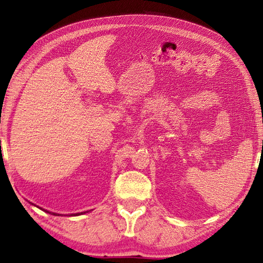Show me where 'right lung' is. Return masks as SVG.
I'll return each instance as SVG.
<instances>
[{
	"mask_svg": "<svg viewBox=\"0 0 263 263\" xmlns=\"http://www.w3.org/2000/svg\"><path fill=\"white\" fill-rule=\"evenodd\" d=\"M31 203V202H30ZM32 205H35V206H37V208H39L41 210H44L45 212H47V214H51V215H54V216H80V215H85V214H87V212H89V211H82V212H77V214H69V215H63V214H58V212H52V211H48V210H45V209H43V208H41V206H38V205H36V204H33V203H31Z\"/></svg>",
	"mask_w": 263,
	"mask_h": 263,
	"instance_id": "add662e5",
	"label": "right lung"
}]
</instances>
